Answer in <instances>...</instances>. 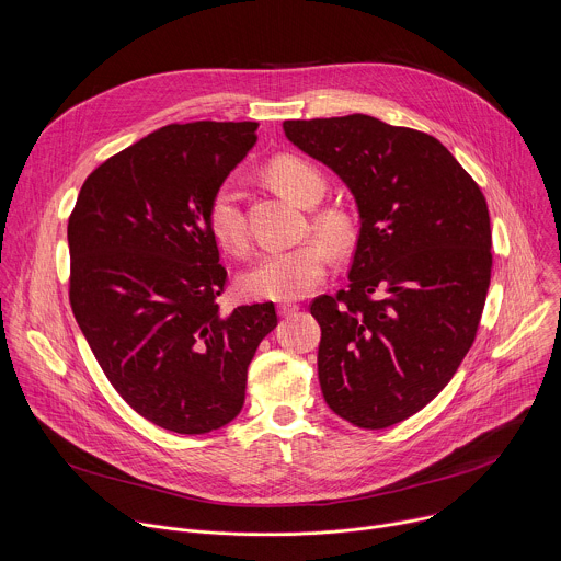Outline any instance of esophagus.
<instances>
[{
  "instance_id": "1",
  "label": "esophagus",
  "mask_w": 561,
  "mask_h": 561,
  "mask_svg": "<svg viewBox=\"0 0 561 561\" xmlns=\"http://www.w3.org/2000/svg\"><path fill=\"white\" fill-rule=\"evenodd\" d=\"M299 310V306L297 304H279L277 306V312H279V317H290V314H295Z\"/></svg>"
}]
</instances>
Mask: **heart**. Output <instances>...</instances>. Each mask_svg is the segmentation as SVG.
<instances>
[{"label":"heart","instance_id":"obj_1","mask_svg":"<svg viewBox=\"0 0 561 561\" xmlns=\"http://www.w3.org/2000/svg\"><path fill=\"white\" fill-rule=\"evenodd\" d=\"M266 173L282 194L295 203L310 207L325 194L323 173L304 158L277 156L268 162ZM207 222L214 238L231 253L244 255L249 251V229L242 207L240 186L233 180L222 182L207 211ZM314 231L330 247H345L350 240V222L336 209H323L312 218ZM330 251L321 242H304L293 249L271 251L247 271L240 286L247 295L273 301H293L319 286L330 268Z\"/></svg>","mask_w":561,"mask_h":561}]
</instances>
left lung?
I'll return each instance as SVG.
<instances>
[{
	"instance_id": "obj_1",
	"label": "left lung",
	"mask_w": 561,
	"mask_h": 561,
	"mask_svg": "<svg viewBox=\"0 0 561 561\" xmlns=\"http://www.w3.org/2000/svg\"><path fill=\"white\" fill-rule=\"evenodd\" d=\"M284 131L347 184L360 218L347 288L310 304L323 399L360 430L392 427L443 392L476 341L493 264L486 201L425 131L365 114Z\"/></svg>"
}]
</instances>
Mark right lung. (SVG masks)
<instances>
[{
	"label": "right lung",
	"mask_w": 561,
	"mask_h": 561,
	"mask_svg": "<svg viewBox=\"0 0 561 561\" xmlns=\"http://www.w3.org/2000/svg\"><path fill=\"white\" fill-rule=\"evenodd\" d=\"M257 123H171L99 164L68 220L70 306L121 399L186 436L231 423L273 301L220 310L209 203Z\"/></svg>",
	"instance_id": "right-lung-1"
}]
</instances>
